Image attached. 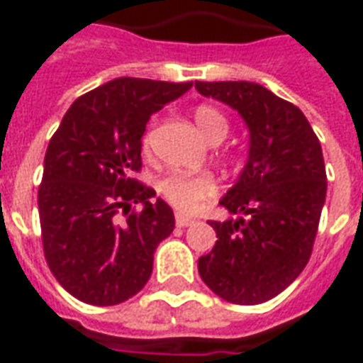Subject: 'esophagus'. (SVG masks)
<instances>
[{
	"label": "esophagus",
	"mask_w": 363,
	"mask_h": 363,
	"mask_svg": "<svg viewBox=\"0 0 363 363\" xmlns=\"http://www.w3.org/2000/svg\"><path fill=\"white\" fill-rule=\"evenodd\" d=\"M174 223L179 225V228H189L194 223V218H189V216H184V213H177L174 216Z\"/></svg>",
	"instance_id": "esophagus-1"
}]
</instances>
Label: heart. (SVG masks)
<instances>
[{
	"mask_svg": "<svg viewBox=\"0 0 363 363\" xmlns=\"http://www.w3.org/2000/svg\"><path fill=\"white\" fill-rule=\"evenodd\" d=\"M198 130L210 142L218 135L228 134V120L218 108L200 104L192 112ZM143 147H150V134L143 135ZM218 182L210 173H169L159 181V192L179 212H194L206 198L216 194Z\"/></svg>",
	"mask_w": 363,
	"mask_h": 363,
	"instance_id": "obj_1",
	"label": "heart"
}]
</instances>
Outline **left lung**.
Masks as SVG:
<instances>
[{
    "instance_id": "1",
    "label": "left lung",
    "mask_w": 363,
    "mask_h": 363,
    "mask_svg": "<svg viewBox=\"0 0 363 363\" xmlns=\"http://www.w3.org/2000/svg\"><path fill=\"white\" fill-rule=\"evenodd\" d=\"M200 95L229 104L249 128V157L220 204L237 220L210 221L218 241L198 259L216 296L237 305L276 297L311 257L327 198L319 138L296 104L251 82H196Z\"/></svg>"
}]
</instances>
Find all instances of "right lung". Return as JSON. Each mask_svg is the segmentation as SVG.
<instances>
[{
  "mask_svg": "<svg viewBox=\"0 0 363 363\" xmlns=\"http://www.w3.org/2000/svg\"><path fill=\"white\" fill-rule=\"evenodd\" d=\"M190 87L112 79L79 96L52 135L38 189L44 257L83 303L106 307L135 296L150 280L157 245L173 233L171 206L132 174L142 169L150 116Z\"/></svg>",
  "mask_w": 363,
  "mask_h": 363,
  "instance_id": "add662e5",
  "label": "right lung"
}]
</instances>
